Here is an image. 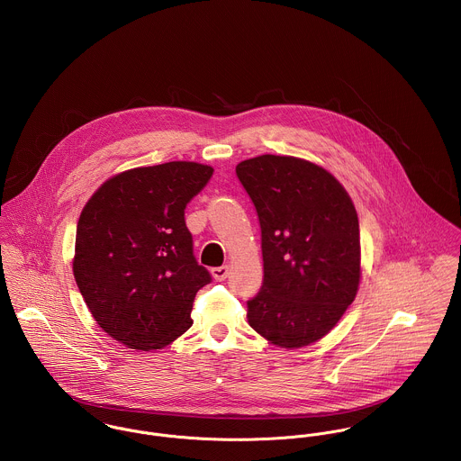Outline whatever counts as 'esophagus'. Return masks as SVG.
<instances>
[{"instance_id":"obj_1","label":"esophagus","mask_w":461,"mask_h":461,"mask_svg":"<svg viewBox=\"0 0 461 461\" xmlns=\"http://www.w3.org/2000/svg\"><path fill=\"white\" fill-rule=\"evenodd\" d=\"M228 274H230V267H228V265H222V267H215V268H212V276H213V279H215V281H224V279L228 277Z\"/></svg>"}]
</instances>
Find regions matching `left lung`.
<instances>
[{
	"instance_id": "8db88e82",
	"label": "left lung",
	"mask_w": 461,
	"mask_h": 461,
	"mask_svg": "<svg viewBox=\"0 0 461 461\" xmlns=\"http://www.w3.org/2000/svg\"><path fill=\"white\" fill-rule=\"evenodd\" d=\"M261 228L263 285L248 321L283 348L321 339L357 294L356 206L323 167L297 157L259 155L237 166Z\"/></svg>"
}]
</instances>
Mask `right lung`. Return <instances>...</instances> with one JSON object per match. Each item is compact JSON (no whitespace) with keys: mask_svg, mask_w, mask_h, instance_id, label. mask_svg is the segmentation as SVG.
Listing matches in <instances>:
<instances>
[{"mask_svg":"<svg viewBox=\"0 0 461 461\" xmlns=\"http://www.w3.org/2000/svg\"><path fill=\"white\" fill-rule=\"evenodd\" d=\"M212 173L184 160L136 167L104 182L81 212L77 288L104 332L129 348H162L193 325L212 276L194 258L185 208Z\"/></svg>","mask_w":461,"mask_h":461,"instance_id":"1","label":"right lung"}]
</instances>
